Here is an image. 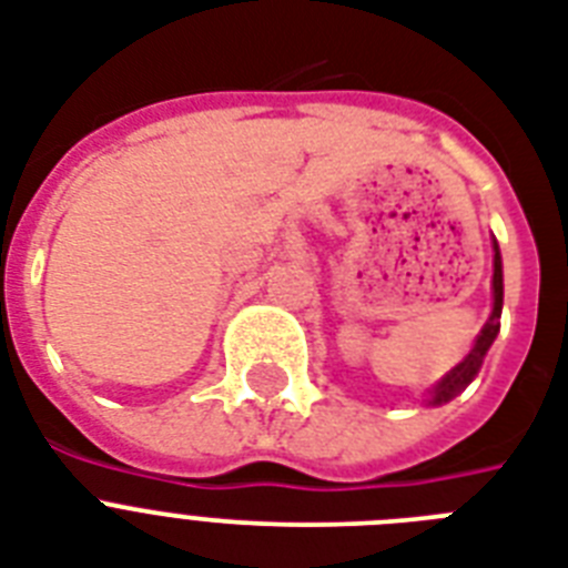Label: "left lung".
<instances>
[{"label": "left lung", "instance_id": "obj_1", "mask_svg": "<svg viewBox=\"0 0 568 568\" xmlns=\"http://www.w3.org/2000/svg\"><path fill=\"white\" fill-rule=\"evenodd\" d=\"M493 292H495V306H493V318L486 321V327L480 329V336H477L475 347H471V354L463 359V363L454 368V372L448 374V377L442 379L439 386L433 388L430 400L433 404H445V400H450V397L457 395L459 388H466L471 379H475L477 368H480V363H484L486 351H489V345L495 342V336H498V329H501V303H504V276H501V253H498V244H495V274H493Z\"/></svg>", "mask_w": 568, "mask_h": 568}]
</instances>
